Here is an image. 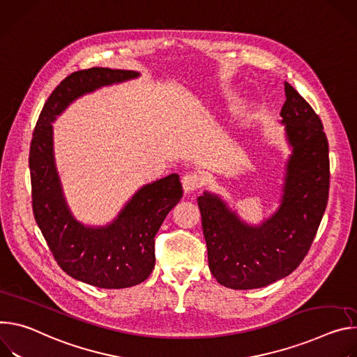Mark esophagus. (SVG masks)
<instances>
[{"mask_svg": "<svg viewBox=\"0 0 357 357\" xmlns=\"http://www.w3.org/2000/svg\"><path fill=\"white\" fill-rule=\"evenodd\" d=\"M181 184H183V188H184L185 192H192V191H195L197 188H200L204 184V178L200 173L191 172V173H187L183 177Z\"/></svg>", "mask_w": 357, "mask_h": 357, "instance_id": "obj_1", "label": "esophagus"}]
</instances>
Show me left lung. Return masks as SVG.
Returning <instances> with one entry per match:
<instances>
[{
  "instance_id": "1",
  "label": "left lung",
  "mask_w": 357,
  "mask_h": 357,
  "mask_svg": "<svg viewBox=\"0 0 357 357\" xmlns=\"http://www.w3.org/2000/svg\"><path fill=\"white\" fill-rule=\"evenodd\" d=\"M281 125L291 154L285 165L280 207L251 225L221 195L197 199L214 278L231 289L271 285L294 272L306 257L329 195V146L319 116L285 82Z\"/></svg>"
}]
</instances>
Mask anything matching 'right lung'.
I'll list each match as a JSON object with an SVG mask.
<instances>
[{
  "mask_svg": "<svg viewBox=\"0 0 357 357\" xmlns=\"http://www.w3.org/2000/svg\"><path fill=\"white\" fill-rule=\"evenodd\" d=\"M139 76L137 70L110 68L70 73L45 102L29 150L32 210L50 250L72 278L105 289L135 287L149 278L155 262L154 236L183 197L180 178L173 173L144 184L110 222L86 225L65 199L52 123L76 99Z\"/></svg>",
  "mask_w": 357,
  "mask_h": 357,
  "instance_id": "add662e5",
  "label": "right lung"
}]
</instances>
